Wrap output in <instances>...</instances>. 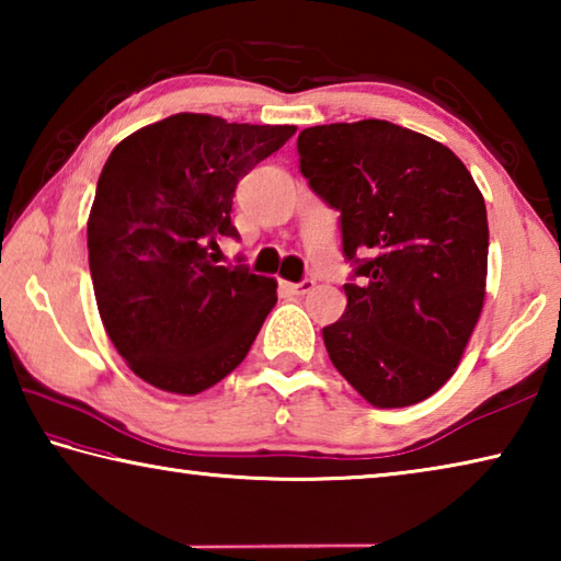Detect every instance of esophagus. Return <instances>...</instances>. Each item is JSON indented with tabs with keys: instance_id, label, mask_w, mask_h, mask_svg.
Segmentation results:
<instances>
[{
	"instance_id": "obj_1",
	"label": "esophagus",
	"mask_w": 561,
	"mask_h": 561,
	"mask_svg": "<svg viewBox=\"0 0 561 561\" xmlns=\"http://www.w3.org/2000/svg\"><path fill=\"white\" fill-rule=\"evenodd\" d=\"M314 279H301V282H294V284H284V287H287L291 294H307V291H311L314 289Z\"/></svg>"
}]
</instances>
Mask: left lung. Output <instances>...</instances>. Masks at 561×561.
<instances>
[{"mask_svg":"<svg viewBox=\"0 0 561 561\" xmlns=\"http://www.w3.org/2000/svg\"><path fill=\"white\" fill-rule=\"evenodd\" d=\"M297 150L354 267L344 317L321 329L331 364L371 405L423 401L460 364L485 301L478 185L450 148L388 121L304 128Z\"/></svg>","mask_w":561,"mask_h":561,"instance_id":"left-lung-1","label":"left lung"}]
</instances>
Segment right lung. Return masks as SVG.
Wrapping results in <instances>:
<instances>
[{
	"instance_id": "obj_1",
	"label": "right lung",
	"mask_w": 561,
	"mask_h": 561,
	"mask_svg": "<svg viewBox=\"0 0 561 561\" xmlns=\"http://www.w3.org/2000/svg\"><path fill=\"white\" fill-rule=\"evenodd\" d=\"M294 126L175 113L113 148L89 215L101 321L133 374L193 396L242 364L277 304V282L207 250L232 237L237 183Z\"/></svg>"
}]
</instances>
